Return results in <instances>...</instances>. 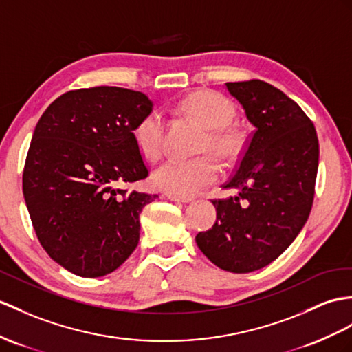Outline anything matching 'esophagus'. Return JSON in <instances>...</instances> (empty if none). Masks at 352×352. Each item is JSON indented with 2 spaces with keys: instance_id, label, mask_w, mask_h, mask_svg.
<instances>
[{
  "instance_id": "1",
  "label": "esophagus",
  "mask_w": 352,
  "mask_h": 352,
  "mask_svg": "<svg viewBox=\"0 0 352 352\" xmlns=\"http://www.w3.org/2000/svg\"><path fill=\"white\" fill-rule=\"evenodd\" d=\"M166 197L168 200L176 201V203H190V201H192V197H177V195H173V194H167Z\"/></svg>"
}]
</instances>
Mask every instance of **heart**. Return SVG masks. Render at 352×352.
<instances>
[{"mask_svg": "<svg viewBox=\"0 0 352 352\" xmlns=\"http://www.w3.org/2000/svg\"><path fill=\"white\" fill-rule=\"evenodd\" d=\"M185 115L197 119L208 128L204 149H212L222 157H233L241 137L230 128L236 116L233 102L215 92H195L181 102ZM135 146L142 155L155 161L162 155L166 142V119L160 110H151L139 119L133 130ZM218 161L204 155L182 160L170 158L153 171L152 184L158 190L177 197H192L203 188L215 182L219 176Z\"/></svg>", "mask_w": 352, "mask_h": 352, "instance_id": "1", "label": "heart"}]
</instances>
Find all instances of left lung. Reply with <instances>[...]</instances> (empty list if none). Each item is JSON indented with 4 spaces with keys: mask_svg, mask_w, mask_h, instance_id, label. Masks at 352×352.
<instances>
[{
    "mask_svg": "<svg viewBox=\"0 0 352 352\" xmlns=\"http://www.w3.org/2000/svg\"><path fill=\"white\" fill-rule=\"evenodd\" d=\"M226 88L255 130L224 185L237 194L212 201L217 222L197 234L195 242L219 269L250 273L276 260L305 227L320 146L311 119L270 83L228 82Z\"/></svg>",
    "mask_w": 352,
    "mask_h": 352,
    "instance_id": "8db88e82",
    "label": "left lung"
}]
</instances>
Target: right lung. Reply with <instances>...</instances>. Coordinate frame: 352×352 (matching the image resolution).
<instances>
[{"label": "right lung", "mask_w": 352, "mask_h": 352, "mask_svg": "<svg viewBox=\"0 0 352 352\" xmlns=\"http://www.w3.org/2000/svg\"><path fill=\"white\" fill-rule=\"evenodd\" d=\"M153 102L143 92L96 87L65 92L36 125L23 197L50 258L82 278L111 273L140 239V213L158 199L119 188L148 167L133 130Z\"/></svg>", "instance_id": "obj_1"}]
</instances>
